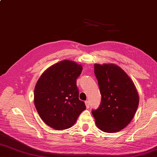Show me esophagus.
<instances>
[{
    "instance_id": "1",
    "label": "esophagus",
    "mask_w": 157,
    "mask_h": 157,
    "mask_svg": "<svg viewBox=\"0 0 157 157\" xmlns=\"http://www.w3.org/2000/svg\"><path fill=\"white\" fill-rule=\"evenodd\" d=\"M85 104H86V108H89V107H90V104H89V101H85Z\"/></svg>"
}]
</instances>
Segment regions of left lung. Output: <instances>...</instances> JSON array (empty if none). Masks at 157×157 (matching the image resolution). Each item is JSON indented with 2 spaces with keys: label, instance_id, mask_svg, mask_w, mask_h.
Segmentation results:
<instances>
[{
  "label": "left lung",
  "instance_id": "obj_1",
  "mask_svg": "<svg viewBox=\"0 0 157 157\" xmlns=\"http://www.w3.org/2000/svg\"><path fill=\"white\" fill-rule=\"evenodd\" d=\"M94 72L101 95L100 106L92 110L95 124L105 132H117L132 121L139 106V94L127 73L114 64H95Z\"/></svg>",
  "mask_w": 157,
  "mask_h": 157
}]
</instances>
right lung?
Listing matches in <instances>:
<instances>
[{
    "label": "right lung",
    "mask_w": 157,
    "mask_h": 157,
    "mask_svg": "<svg viewBox=\"0 0 157 157\" xmlns=\"http://www.w3.org/2000/svg\"><path fill=\"white\" fill-rule=\"evenodd\" d=\"M82 71L81 64L64 59L40 77L34 89V105L47 126L57 130L69 128L86 109L84 102L79 99L76 85Z\"/></svg>",
    "instance_id": "right-lung-1"
}]
</instances>
